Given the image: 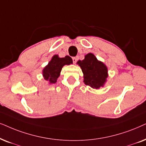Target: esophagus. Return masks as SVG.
Returning <instances> with one entry per match:
<instances>
[{
  "label": "esophagus",
  "mask_w": 146,
  "mask_h": 146,
  "mask_svg": "<svg viewBox=\"0 0 146 146\" xmlns=\"http://www.w3.org/2000/svg\"><path fill=\"white\" fill-rule=\"evenodd\" d=\"M72 59H73V63H76V62H77V57H73V58H72Z\"/></svg>",
  "instance_id": "1"
}]
</instances>
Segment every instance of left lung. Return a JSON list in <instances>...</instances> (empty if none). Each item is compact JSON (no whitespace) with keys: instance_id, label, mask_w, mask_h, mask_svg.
Here are the masks:
<instances>
[{"instance_id":"1","label":"left lung","mask_w":146,"mask_h":146,"mask_svg":"<svg viewBox=\"0 0 146 146\" xmlns=\"http://www.w3.org/2000/svg\"><path fill=\"white\" fill-rule=\"evenodd\" d=\"M77 64L84 74L83 82L85 85L93 89H99L104 86L108 77V69L104 63L98 61L93 54H87L85 59L78 61Z\"/></svg>"}]
</instances>
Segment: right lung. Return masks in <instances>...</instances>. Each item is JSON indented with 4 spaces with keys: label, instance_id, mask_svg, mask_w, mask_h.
<instances>
[{
    "label": "right lung",
    "instance_id": "obj_1",
    "mask_svg": "<svg viewBox=\"0 0 146 146\" xmlns=\"http://www.w3.org/2000/svg\"><path fill=\"white\" fill-rule=\"evenodd\" d=\"M72 63L73 60L69 56L59 58L58 55H54L51 61L42 71L44 79L50 83H55L59 78L62 67L65 65H70Z\"/></svg>",
    "mask_w": 146,
    "mask_h": 146
}]
</instances>
